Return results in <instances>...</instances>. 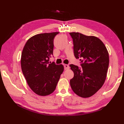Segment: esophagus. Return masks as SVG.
Segmentation results:
<instances>
[{"label": "esophagus", "mask_w": 124, "mask_h": 124, "mask_svg": "<svg viewBox=\"0 0 124 124\" xmlns=\"http://www.w3.org/2000/svg\"><path fill=\"white\" fill-rule=\"evenodd\" d=\"M64 68L65 70H68V69H69V67L68 64H64Z\"/></svg>", "instance_id": "obj_1"}]
</instances>
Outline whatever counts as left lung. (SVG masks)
Here are the masks:
<instances>
[{"label": "left lung", "mask_w": 124, "mask_h": 124, "mask_svg": "<svg viewBox=\"0 0 124 124\" xmlns=\"http://www.w3.org/2000/svg\"><path fill=\"white\" fill-rule=\"evenodd\" d=\"M76 59L80 58L81 68L70 64L74 76L70 81L72 91L84 98L95 94L104 83L109 63L108 50L96 37L70 32Z\"/></svg>", "instance_id": "1"}]
</instances>
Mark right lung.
<instances>
[{
    "instance_id": "1",
    "label": "right lung",
    "mask_w": 124,
    "mask_h": 124,
    "mask_svg": "<svg viewBox=\"0 0 124 124\" xmlns=\"http://www.w3.org/2000/svg\"><path fill=\"white\" fill-rule=\"evenodd\" d=\"M59 32L38 34L29 39L23 49L21 69L30 88L37 94L46 96L53 92L61 75L62 64L49 62L53 53V41Z\"/></svg>"
}]
</instances>
